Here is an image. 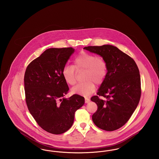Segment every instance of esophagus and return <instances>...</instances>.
Returning <instances> with one entry per match:
<instances>
[{
    "mask_svg": "<svg viewBox=\"0 0 159 159\" xmlns=\"http://www.w3.org/2000/svg\"><path fill=\"white\" fill-rule=\"evenodd\" d=\"M85 103H88L89 101H90V99L89 98H85Z\"/></svg>",
    "mask_w": 159,
    "mask_h": 159,
    "instance_id": "34e87169",
    "label": "esophagus"
}]
</instances>
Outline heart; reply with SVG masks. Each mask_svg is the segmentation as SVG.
Returning a JSON list of instances; mask_svg holds the SVG:
<instances>
[{"label":"heart","mask_w":159,"mask_h":159,"mask_svg":"<svg viewBox=\"0 0 159 159\" xmlns=\"http://www.w3.org/2000/svg\"><path fill=\"white\" fill-rule=\"evenodd\" d=\"M85 70L84 80L86 82L79 83L73 87L72 92L87 97L95 90V84H99L104 82L108 71V65L102 57H98L92 53L82 52L73 60V65L64 67L62 75L70 85H74L77 81V72Z\"/></svg>","instance_id":"b5f03b06"}]
</instances>
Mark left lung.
<instances>
[{
  "mask_svg": "<svg viewBox=\"0 0 159 159\" xmlns=\"http://www.w3.org/2000/svg\"><path fill=\"white\" fill-rule=\"evenodd\" d=\"M83 49L98 54L108 65L107 75L97 95L91 99L98 106L92 120L107 131L120 128L130 118L141 98V78L136 62L114 46H90Z\"/></svg>",
  "mask_w": 159,
  "mask_h": 159,
  "instance_id": "8db88e82",
  "label": "left lung"
}]
</instances>
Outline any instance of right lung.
I'll list each match as a JSON object with an SVG mask.
<instances>
[{
    "instance_id": "1",
    "label": "right lung",
    "mask_w": 159,
    "mask_h": 159,
    "mask_svg": "<svg viewBox=\"0 0 159 159\" xmlns=\"http://www.w3.org/2000/svg\"><path fill=\"white\" fill-rule=\"evenodd\" d=\"M73 48H50L28 65L24 75L25 102L38 125L46 132L58 135L70 128L75 114L84 103L83 97L68 92L62 68L71 55Z\"/></svg>"
}]
</instances>
